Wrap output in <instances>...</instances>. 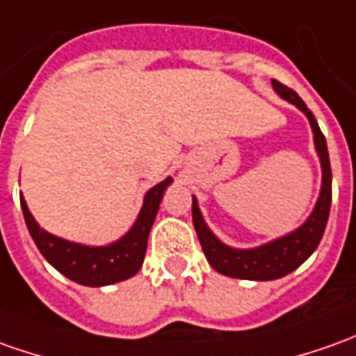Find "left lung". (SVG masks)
Wrapping results in <instances>:
<instances>
[{"instance_id": "obj_1", "label": "left lung", "mask_w": 356, "mask_h": 356, "mask_svg": "<svg viewBox=\"0 0 356 356\" xmlns=\"http://www.w3.org/2000/svg\"><path fill=\"white\" fill-rule=\"evenodd\" d=\"M273 89L284 101H289L294 107L300 108L306 115V118L310 120L312 132H314V146H316L321 163L320 197L316 200V207L312 210V214L300 228L292 229L290 234L273 239L269 243H263L259 248L251 249L229 248L224 241H220L202 218L197 197H193V224L197 229L202 251L212 265V269L218 270L220 275L232 277V279L275 280L296 270L320 245L321 236L325 232L327 218H330L331 165L325 136L321 134L316 117L312 115V111L306 107V103L300 99L296 91L282 86L277 79H273Z\"/></svg>"}]
</instances>
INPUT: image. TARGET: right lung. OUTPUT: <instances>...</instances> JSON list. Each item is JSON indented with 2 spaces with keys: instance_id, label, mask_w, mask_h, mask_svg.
<instances>
[{
  "instance_id": "right-lung-1",
  "label": "right lung",
  "mask_w": 356,
  "mask_h": 356,
  "mask_svg": "<svg viewBox=\"0 0 356 356\" xmlns=\"http://www.w3.org/2000/svg\"><path fill=\"white\" fill-rule=\"evenodd\" d=\"M171 183L173 179L168 177L156 187L149 188L132 228L122 238L108 245H83L46 232L38 226L35 216L31 214L23 195H21V209L31 238L36 243L38 251L42 253V257L54 269L83 286H107L130 279L140 270L146 257L149 229L158 216L163 193Z\"/></svg>"
}]
</instances>
